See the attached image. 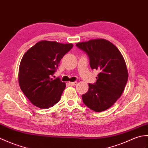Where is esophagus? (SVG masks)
<instances>
[{"instance_id": "34e87169", "label": "esophagus", "mask_w": 148, "mask_h": 148, "mask_svg": "<svg viewBox=\"0 0 148 148\" xmlns=\"http://www.w3.org/2000/svg\"><path fill=\"white\" fill-rule=\"evenodd\" d=\"M77 84V81H74V82H70V83H69V84H71V86H75V85H76Z\"/></svg>"}]
</instances>
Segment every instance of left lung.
Listing matches in <instances>:
<instances>
[{
	"mask_svg": "<svg viewBox=\"0 0 148 148\" xmlns=\"http://www.w3.org/2000/svg\"><path fill=\"white\" fill-rule=\"evenodd\" d=\"M76 46L86 53L92 70L100 71L96 83H90L88 92L82 95L83 102L94 111H105L121 97L127 84L125 60L118 49L105 39H92Z\"/></svg>",
	"mask_w": 148,
	"mask_h": 148,
	"instance_id": "8db88e82",
	"label": "left lung"
}]
</instances>
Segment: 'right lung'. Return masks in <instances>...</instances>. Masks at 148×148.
Segmentation results:
<instances>
[{
  "mask_svg": "<svg viewBox=\"0 0 148 148\" xmlns=\"http://www.w3.org/2000/svg\"><path fill=\"white\" fill-rule=\"evenodd\" d=\"M72 44L38 42L25 53L19 67L20 87L34 106L48 109L57 103L66 86L60 78L51 76Z\"/></svg>",
  "mask_w": 148,
  "mask_h": 148,
  "instance_id": "obj_1",
  "label": "right lung"
}]
</instances>
